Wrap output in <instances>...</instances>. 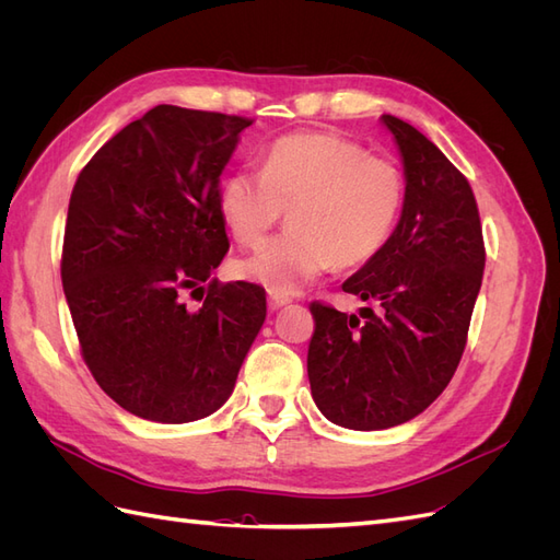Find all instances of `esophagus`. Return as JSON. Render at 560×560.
Listing matches in <instances>:
<instances>
[{
	"label": "esophagus",
	"instance_id": "esophagus-1",
	"mask_svg": "<svg viewBox=\"0 0 560 560\" xmlns=\"http://www.w3.org/2000/svg\"><path fill=\"white\" fill-rule=\"evenodd\" d=\"M290 301H292V296H290V294L276 292V290H268V308H270V311H278V308L287 306V303H290Z\"/></svg>",
	"mask_w": 560,
	"mask_h": 560
}]
</instances>
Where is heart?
<instances>
[{
    "label": "heart",
    "instance_id": "b5f03b06",
    "mask_svg": "<svg viewBox=\"0 0 560 560\" xmlns=\"http://www.w3.org/2000/svg\"><path fill=\"white\" fill-rule=\"evenodd\" d=\"M404 202L399 165L336 132H296L268 147L261 173L241 171L219 189L233 241L257 247L290 208V229L235 264L241 278L294 292L336 268L371 261Z\"/></svg>",
    "mask_w": 560,
    "mask_h": 560
}]
</instances>
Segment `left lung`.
<instances>
[{
  "instance_id": "obj_1",
  "label": "left lung",
  "mask_w": 560,
  "mask_h": 560,
  "mask_svg": "<svg viewBox=\"0 0 560 560\" xmlns=\"http://www.w3.org/2000/svg\"><path fill=\"white\" fill-rule=\"evenodd\" d=\"M404 159L399 224L343 282L360 315L313 301L308 381L317 409L348 430H387L444 393L467 346L486 247L467 177L425 135L383 114Z\"/></svg>"
}]
</instances>
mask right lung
<instances>
[{
  "instance_id": "obj_1",
  "label": "right lung",
  "mask_w": 560,
  "mask_h": 560,
  "mask_svg": "<svg viewBox=\"0 0 560 560\" xmlns=\"http://www.w3.org/2000/svg\"><path fill=\"white\" fill-rule=\"evenodd\" d=\"M252 118L159 105L83 165L62 241V290L81 358L132 416L214 413L266 319L254 282H219L229 252L219 177ZM184 291L203 306L185 311Z\"/></svg>"
}]
</instances>
